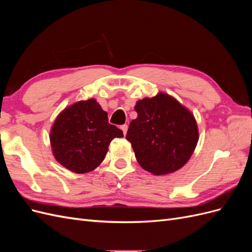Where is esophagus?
<instances>
[{
  "instance_id": "obj_1",
  "label": "esophagus",
  "mask_w": 252,
  "mask_h": 252,
  "mask_svg": "<svg viewBox=\"0 0 252 252\" xmlns=\"http://www.w3.org/2000/svg\"><path fill=\"white\" fill-rule=\"evenodd\" d=\"M121 129H122V131H123V133H124V135L127 133V130H128V125H126V124H124V125H122L121 126Z\"/></svg>"
}]
</instances>
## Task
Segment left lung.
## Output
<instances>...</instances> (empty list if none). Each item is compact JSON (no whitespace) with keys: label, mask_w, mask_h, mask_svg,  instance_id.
Here are the masks:
<instances>
[{"label":"left lung","mask_w":252,"mask_h":252,"mask_svg":"<svg viewBox=\"0 0 252 252\" xmlns=\"http://www.w3.org/2000/svg\"><path fill=\"white\" fill-rule=\"evenodd\" d=\"M134 110L126 139L142 168L162 175L184 166L199 140L191 112L166 94L138 101Z\"/></svg>","instance_id":"obj_1"}]
</instances>
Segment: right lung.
<instances>
[{
	"mask_svg": "<svg viewBox=\"0 0 252 252\" xmlns=\"http://www.w3.org/2000/svg\"><path fill=\"white\" fill-rule=\"evenodd\" d=\"M122 136L123 131L109 124L107 112L90 98L59 114L51 128L50 143L60 164L73 172L85 173L103 162L110 142Z\"/></svg>",
	"mask_w": 252,
	"mask_h": 252,
	"instance_id": "obj_1",
	"label": "right lung"
}]
</instances>
